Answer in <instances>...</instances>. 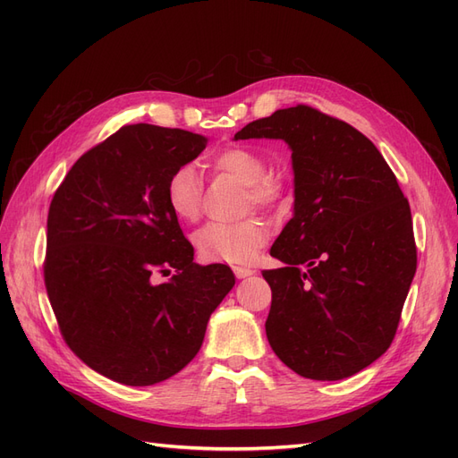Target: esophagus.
<instances>
[{
  "label": "esophagus",
  "instance_id": "1",
  "mask_svg": "<svg viewBox=\"0 0 458 458\" xmlns=\"http://www.w3.org/2000/svg\"><path fill=\"white\" fill-rule=\"evenodd\" d=\"M233 271H234V275L239 276V279H246V276L254 275V269H252V267H242V266H234Z\"/></svg>",
  "mask_w": 458,
  "mask_h": 458
}]
</instances>
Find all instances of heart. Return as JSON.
Listing matches in <instances>:
<instances>
[{
	"label": "heart",
	"mask_w": 458,
	"mask_h": 458,
	"mask_svg": "<svg viewBox=\"0 0 458 458\" xmlns=\"http://www.w3.org/2000/svg\"><path fill=\"white\" fill-rule=\"evenodd\" d=\"M214 168L237 177L246 185V200L258 208H275L286 200V185L279 175L266 174L267 162L258 152L231 147L214 158ZM165 204L183 221H197L202 212V182L195 165L175 168L164 187ZM269 231L263 221L248 217L241 221H210L195 233L197 252L206 261L246 263L254 259L267 242Z\"/></svg>",
	"instance_id": "heart-1"
}]
</instances>
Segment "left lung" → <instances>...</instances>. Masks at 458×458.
<instances>
[{
	"instance_id": "1",
	"label": "left lung",
	"mask_w": 458,
	"mask_h": 458,
	"mask_svg": "<svg viewBox=\"0 0 458 458\" xmlns=\"http://www.w3.org/2000/svg\"><path fill=\"white\" fill-rule=\"evenodd\" d=\"M293 148L294 217L271 256L267 340L311 380H342L390 348L417 271L409 200L380 150L350 123L308 105L275 110L234 140Z\"/></svg>"
}]
</instances>
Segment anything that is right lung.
I'll list each match as a JSON object with an SVG mask.
<instances>
[{"label":"right lung","instance_id":"right-lung-1","mask_svg":"<svg viewBox=\"0 0 458 458\" xmlns=\"http://www.w3.org/2000/svg\"><path fill=\"white\" fill-rule=\"evenodd\" d=\"M204 147L199 133L131 123L84 152L55 191L47 296L68 348L110 380L174 377L199 353L208 318L234 286L224 263L192 261L164 197L168 175Z\"/></svg>","mask_w":458,"mask_h":458}]
</instances>
